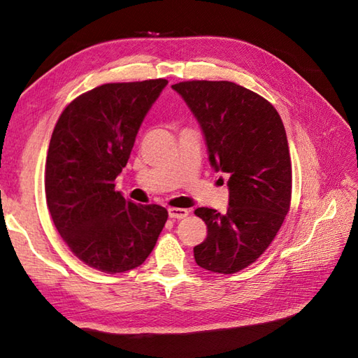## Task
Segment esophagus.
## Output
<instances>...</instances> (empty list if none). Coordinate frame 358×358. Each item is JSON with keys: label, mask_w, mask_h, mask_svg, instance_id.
<instances>
[{"label": "esophagus", "mask_w": 358, "mask_h": 358, "mask_svg": "<svg viewBox=\"0 0 358 358\" xmlns=\"http://www.w3.org/2000/svg\"><path fill=\"white\" fill-rule=\"evenodd\" d=\"M169 216L172 217V220H185L187 216V210L185 208H169Z\"/></svg>", "instance_id": "obj_1"}]
</instances>
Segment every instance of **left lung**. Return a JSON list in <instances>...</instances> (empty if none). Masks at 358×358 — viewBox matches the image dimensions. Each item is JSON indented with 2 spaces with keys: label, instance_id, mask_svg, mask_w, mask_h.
Masks as SVG:
<instances>
[{
  "label": "left lung",
  "instance_id": "obj_1",
  "mask_svg": "<svg viewBox=\"0 0 358 358\" xmlns=\"http://www.w3.org/2000/svg\"><path fill=\"white\" fill-rule=\"evenodd\" d=\"M201 124L208 159L229 175V208H197L207 238L194 246L196 264L213 273H237L276 237L292 194V166L276 108L234 82L172 85Z\"/></svg>",
  "mask_w": 358,
  "mask_h": 358
}]
</instances>
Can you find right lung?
<instances>
[{
    "instance_id": "1",
    "label": "right lung",
    "mask_w": 358,
    "mask_h": 358,
    "mask_svg": "<svg viewBox=\"0 0 358 358\" xmlns=\"http://www.w3.org/2000/svg\"><path fill=\"white\" fill-rule=\"evenodd\" d=\"M166 78L106 83L59 115L45 161V199L64 243L108 275L142 265L167 221L159 205H137L115 191L137 132Z\"/></svg>"
}]
</instances>
